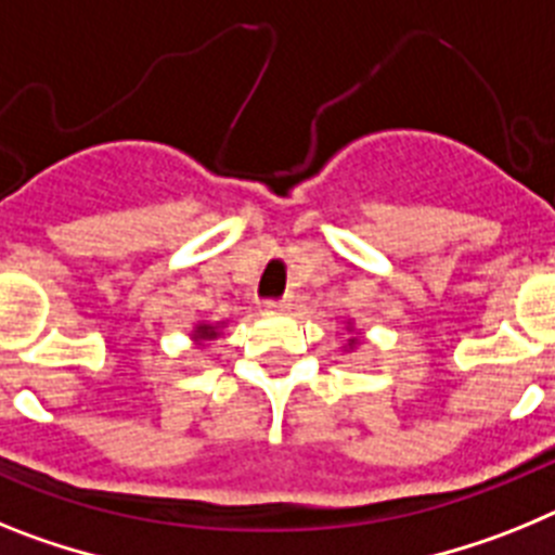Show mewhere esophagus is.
I'll return each instance as SVG.
<instances>
[{"mask_svg":"<svg viewBox=\"0 0 555 555\" xmlns=\"http://www.w3.org/2000/svg\"><path fill=\"white\" fill-rule=\"evenodd\" d=\"M291 296H284V298H276V301H264V312H284V310H291Z\"/></svg>","mask_w":555,"mask_h":555,"instance_id":"obj_1","label":"esophagus"}]
</instances>
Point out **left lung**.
Returning a JSON list of instances; mask_svg holds the SVG:
<instances>
[{"mask_svg": "<svg viewBox=\"0 0 555 555\" xmlns=\"http://www.w3.org/2000/svg\"><path fill=\"white\" fill-rule=\"evenodd\" d=\"M346 330H349V332H354V326H346ZM358 346H360V337L358 335H351L349 337V340H346V346H344V349H349V351H354V349H358Z\"/></svg>", "mask_w": 555, "mask_h": 555, "instance_id": "left-lung-1", "label": "left lung"}]
</instances>
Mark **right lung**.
Returning a JSON list of instances; mask_svg holds the SVG:
<instances>
[{
  "instance_id": "right-lung-1",
  "label": "right lung",
  "mask_w": 555,
  "mask_h": 555,
  "mask_svg": "<svg viewBox=\"0 0 555 555\" xmlns=\"http://www.w3.org/2000/svg\"><path fill=\"white\" fill-rule=\"evenodd\" d=\"M218 335H220L218 324H195V330H192V340H195L197 346L206 344V340H215Z\"/></svg>"
}]
</instances>
